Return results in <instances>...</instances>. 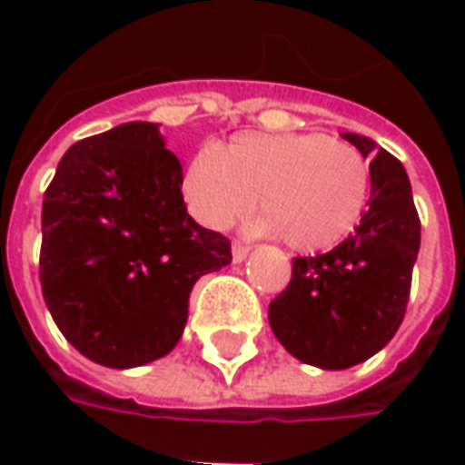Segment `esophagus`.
<instances>
[{"label": "esophagus", "mask_w": 465, "mask_h": 465, "mask_svg": "<svg viewBox=\"0 0 465 465\" xmlns=\"http://www.w3.org/2000/svg\"><path fill=\"white\" fill-rule=\"evenodd\" d=\"M249 252H252V249H249V246H246V243H242V242H233V246H232V256H233V262H243V259H246V256H249Z\"/></svg>", "instance_id": "34e87169"}]
</instances>
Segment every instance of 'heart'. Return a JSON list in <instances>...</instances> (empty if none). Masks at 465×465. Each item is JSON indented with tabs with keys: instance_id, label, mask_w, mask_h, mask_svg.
I'll list each match as a JSON object with an SVG mask.
<instances>
[{
	"instance_id": "1",
	"label": "heart",
	"mask_w": 465,
	"mask_h": 465,
	"mask_svg": "<svg viewBox=\"0 0 465 465\" xmlns=\"http://www.w3.org/2000/svg\"><path fill=\"white\" fill-rule=\"evenodd\" d=\"M192 213L226 229L256 203L259 233H282L293 252H323L343 242L366 213L371 166L349 142L313 132H243L219 149H202L182 182Z\"/></svg>"
}]
</instances>
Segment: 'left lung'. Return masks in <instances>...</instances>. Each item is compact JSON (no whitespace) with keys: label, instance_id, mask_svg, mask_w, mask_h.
I'll return each instance as SVG.
<instances>
[{"label":"left lung","instance_id":"8db88e82","mask_svg":"<svg viewBox=\"0 0 465 465\" xmlns=\"http://www.w3.org/2000/svg\"><path fill=\"white\" fill-rule=\"evenodd\" d=\"M341 136L371 156L369 212L336 249L293 259L286 292L269 303V323L283 349L329 371L371 359L399 331L420 246L403 163L369 136Z\"/></svg>","mask_w":465,"mask_h":465}]
</instances>
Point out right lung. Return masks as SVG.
<instances>
[{
  "mask_svg": "<svg viewBox=\"0 0 465 465\" xmlns=\"http://www.w3.org/2000/svg\"><path fill=\"white\" fill-rule=\"evenodd\" d=\"M182 163L159 124L129 122L72 143L42 203L39 282L64 339L109 369L166 356L199 276L232 243L193 222Z\"/></svg>",
  "mask_w": 465,
  "mask_h": 465,
  "instance_id": "add662e5",
  "label": "right lung"
}]
</instances>
